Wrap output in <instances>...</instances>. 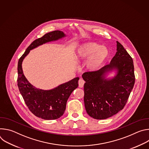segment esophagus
I'll return each instance as SVG.
<instances>
[{
  "label": "esophagus",
  "mask_w": 149,
  "mask_h": 149,
  "mask_svg": "<svg viewBox=\"0 0 149 149\" xmlns=\"http://www.w3.org/2000/svg\"><path fill=\"white\" fill-rule=\"evenodd\" d=\"M85 83V81L82 79H79L78 81V84H79V87L82 88L84 87V84Z\"/></svg>",
  "instance_id": "obj_1"
}]
</instances>
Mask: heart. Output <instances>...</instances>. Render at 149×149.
Returning a JSON list of instances; mask_svg holds the SVG:
<instances>
[{
	"mask_svg": "<svg viewBox=\"0 0 149 149\" xmlns=\"http://www.w3.org/2000/svg\"><path fill=\"white\" fill-rule=\"evenodd\" d=\"M109 56V49L93 42H88L80 45L76 49L74 56L79 61L88 59L85 63L87 71L94 72L98 70Z\"/></svg>",
	"mask_w": 149,
	"mask_h": 149,
	"instance_id": "b5f03b06",
	"label": "heart"
}]
</instances>
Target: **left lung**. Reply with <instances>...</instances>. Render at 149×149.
<instances>
[{"instance_id":"8db88e82","label":"left lung","mask_w":149,"mask_h":149,"mask_svg":"<svg viewBox=\"0 0 149 149\" xmlns=\"http://www.w3.org/2000/svg\"><path fill=\"white\" fill-rule=\"evenodd\" d=\"M116 42L117 52L109 64L82 75L86 81L85 108L94 119L108 118L123 110L134 85L133 59L120 42ZM112 72L115 76L109 77Z\"/></svg>"}]
</instances>
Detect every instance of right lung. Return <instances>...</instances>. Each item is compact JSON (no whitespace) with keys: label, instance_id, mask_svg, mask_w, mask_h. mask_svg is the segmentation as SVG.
I'll return each mask as SVG.
<instances>
[{"label":"right lung","instance_id":"right-lung-1","mask_svg":"<svg viewBox=\"0 0 149 149\" xmlns=\"http://www.w3.org/2000/svg\"><path fill=\"white\" fill-rule=\"evenodd\" d=\"M65 36L67 35L61 31L46 33L35 40L18 61L17 86L19 91L29 110L36 117L44 120H56L63 114L68 98L72 91L78 87L79 78L76 77L51 90L37 88L25 77L22 70V62L31 50Z\"/></svg>","mask_w":149,"mask_h":149}]
</instances>
